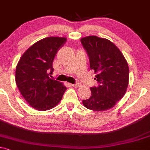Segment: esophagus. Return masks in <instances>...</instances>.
Here are the masks:
<instances>
[{
    "label": "esophagus",
    "instance_id": "esophagus-1",
    "mask_svg": "<svg viewBox=\"0 0 150 150\" xmlns=\"http://www.w3.org/2000/svg\"><path fill=\"white\" fill-rule=\"evenodd\" d=\"M72 86H74V87H78V86H80V83L79 82H76V83H74V84H71Z\"/></svg>",
    "mask_w": 150,
    "mask_h": 150
}]
</instances>
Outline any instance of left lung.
Wrapping results in <instances>:
<instances>
[{
    "mask_svg": "<svg viewBox=\"0 0 150 150\" xmlns=\"http://www.w3.org/2000/svg\"><path fill=\"white\" fill-rule=\"evenodd\" d=\"M81 43L99 84L90 88L91 95L82 101L83 106L96 112L111 109L123 97L128 86L129 70L126 59L120 49L105 38L87 36L81 38Z\"/></svg>",
    "mask_w": 150,
    "mask_h": 150,
    "instance_id": "8db88e82",
    "label": "left lung"
}]
</instances>
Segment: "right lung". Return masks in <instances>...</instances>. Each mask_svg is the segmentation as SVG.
<instances>
[{
  "mask_svg": "<svg viewBox=\"0 0 150 150\" xmlns=\"http://www.w3.org/2000/svg\"><path fill=\"white\" fill-rule=\"evenodd\" d=\"M67 38L48 37L25 51L16 69V83L25 100L38 111L56 107L67 90L62 83L50 78L53 62Z\"/></svg>",
  "mask_w": 150,
  "mask_h": 150,
  "instance_id": "obj_1",
  "label": "right lung"
}]
</instances>
